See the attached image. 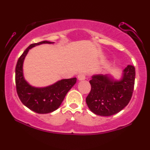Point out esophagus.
<instances>
[{"instance_id":"esophagus-1","label":"esophagus","mask_w":150,"mask_h":150,"mask_svg":"<svg viewBox=\"0 0 150 150\" xmlns=\"http://www.w3.org/2000/svg\"><path fill=\"white\" fill-rule=\"evenodd\" d=\"M77 78H78L79 80H83L86 78V75L84 73H80L78 75H77Z\"/></svg>"}]
</instances>
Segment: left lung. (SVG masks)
<instances>
[{"instance_id": "1", "label": "left lung", "mask_w": 150, "mask_h": 150, "mask_svg": "<svg viewBox=\"0 0 150 150\" xmlns=\"http://www.w3.org/2000/svg\"><path fill=\"white\" fill-rule=\"evenodd\" d=\"M135 67L128 65L123 77L116 81L107 75H94L89 81L91 91L86 98L89 109L95 114L109 116L118 113L128 104L134 89Z\"/></svg>"}]
</instances>
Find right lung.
<instances>
[{
  "label": "right lung",
  "instance_id": "right-lung-1",
  "mask_svg": "<svg viewBox=\"0 0 150 150\" xmlns=\"http://www.w3.org/2000/svg\"><path fill=\"white\" fill-rule=\"evenodd\" d=\"M51 43L53 42L44 41L31 44L19 58L15 68V85L18 97L22 104L37 113H51L57 109L77 81L76 77L64 79L49 87L37 88L29 85L24 79L22 66L29 50L35 46Z\"/></svg>",
  "mask_w": 150,
  "mask_h": 150
}]
</instances>
